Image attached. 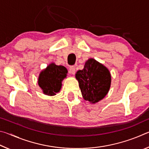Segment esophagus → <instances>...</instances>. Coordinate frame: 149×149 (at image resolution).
Listing matches in <instances>:
<instances>
[{
  "mask_svg": "<svg viewBox=\"0 0 149 149\" xmlns=\"http://www.w3.org/2000/svg\"><path fill=\"white\" fill-rule=\"evenodd\" d=\"M69 71H70V74H75V66H70V68H69Z\"/></svg>",
  "mask_w": 149,
  "mask_h": 149,
  "instance_id": "esophagus-1",
  "label": "esophagus"
}]
</instances>
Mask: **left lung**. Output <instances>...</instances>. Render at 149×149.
<instances>
[{"instance_id": "obj_1", "label": "left lung", "mask_w": 149, "mask_h": 149, "mask_svg": "<svg viewBox=\"0 0 149 149\" xmlns=\"http://www.w3.org/2000/svg\"><path fill=\"white\" fill-rule=\"evenodd\" d=\"M75 78L83 98L91 104L104 99L111 85V74L107 67L94 58L88 59L84 69L78 70Z\"/></svg>"}]
</instances>
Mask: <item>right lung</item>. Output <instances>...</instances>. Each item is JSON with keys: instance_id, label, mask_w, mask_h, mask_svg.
<instances>
[{"instance_id": "add662e5", "label": "right lung", "mask_w": 149, "mask_h": 149, "mask_svg": "<svg viewBox=\"0 0 149 149\" xmlns=\"http://www.w3.org/2000/svg\"><path fill=\"white\" fill-rule=\"evenodd\" d=\"M68 70L63 65H57L52 62L46 68L40 72L38 85L41 88L43 94L54 96L60 92L62 82L67 76Z\"/></svg>"}]
</instances>
